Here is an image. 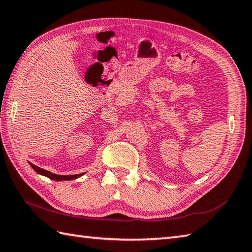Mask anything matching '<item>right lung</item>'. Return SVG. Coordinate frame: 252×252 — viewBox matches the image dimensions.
Masks as SVG:
<instances>
[{"label":"right lung","mask_w":252,"mask_h":252,"mask_svg":"<svg viewBox=\"0 0 252 252\" xmlns=\"http://www.w3.org/2000/svg\"><path fill=\"white\" fill-rule=\"evenodd\" d=\"M29 164H31V162H29ZM31 166L32 167V169H33L34 171L38 172V174L43 175V176H47L48 178H50V179H52V180H72V179H76V178H78V177L83 175V174H81V175H70V176L54 175V174H52V172L44 170V169L40 168V167H37L36 165H33V164H31Z\"/></svg>","instance_id":"add662e5"}]
</instances>
